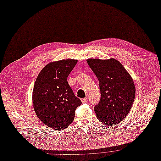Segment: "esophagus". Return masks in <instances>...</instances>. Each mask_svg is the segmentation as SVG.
<instances>
[{"label":"esophagus","instance_id":"esophagus-1","mask_svg":"<svg viewBox=\"0 0 161 161\" xmlns=\"http://www.w3.org/2000/svg\"><path fill=\"white\" fill-rule=\"evenodd\" d=\"M81 102L83 103H86L87 101H88V99H87L86 97H85V98H82L81 99Z\"/></svg>","mask_w":161,"mask_h":161}]
</instances>
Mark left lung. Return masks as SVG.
Instances as JSON below:
<instances>
[{"mask_svg":"<svg viewBox=\"0 0 161 161\" xmlns=\"http://www.w3.org/2000/svg\"><path fill=\"white\" fill-rule=\"evenodd\" d=\"M99 80L101 99L94 107L97 118L112 126L121 122L132 107L136 87L128 72L117 60H86Z\"/></svg>","mask_w":161,"mask_h":161,"instance_id":"obj_1","label":"left lung"}]
</instances>
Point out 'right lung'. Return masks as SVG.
I'll list each match as a JSON object with an SVG mask.
<instances>
[{
	"mask_svg": "<svg viewBox=\"0 0 161 161\" xmlns=\"http://www.w3.org/2000/svg\"><path fill=\"white\" fill-rule=\"evenodd\" d=\"M76 60H63L47 64L36 80L33 103L38 118L56 130L66 128L75 119V110L81 104L67 82Z\"/></svg>",
	"mask_w": 161,
	"mask_h": 161,
	"instance_id": "add662e5",
	"label": "right lung"
}]
</instances>
